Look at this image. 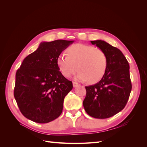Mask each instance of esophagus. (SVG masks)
I'll return each mask as SVG.
<instances>
[{
  "label": "esophagus",
  "instance_id": "34e87169",
  "mask_svg": "<svg viewBox=\"0 0 147 147\" xmlns=\"http://www.w3.org/2000/svg\"><path fill=\"white\" fill-rule=\"evenodd\" d=\"M78 85H79V84L78 83H77V82H73V86L74 88L77 87Z\"/></svg>",
  "mask_w": 147,
  "mask_h": 147
}]
</instances>
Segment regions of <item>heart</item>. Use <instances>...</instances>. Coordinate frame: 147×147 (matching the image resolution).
<instances>
[{
	"label": "heart",
	"instance_id": "1",
	"mask_svg": "<svg viewBox=\"0 0 147 147\" xmlns=\"http://www.w3.org/2000/svg\"><path fill=\"white\" fill-rule=\"evenodd\" d=\"M67 55L61 54L56 63L64 77H69L78 69L77 80L88 81L91 83L99 82L104 77L107 67V57L105 53L98 48L83 43H76L67 50Z\"/></svg>",
	"mask_w": 147,
	"mask_h": 147
}]
</instances>
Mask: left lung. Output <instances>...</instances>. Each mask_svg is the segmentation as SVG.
<instances>
[{
    "instance_id": "1",
    "label": "left lung",
    "mask_w": 147,
    "mask_h": 147,
    "mask_svg": "<svg viewBox=\"0 0 147 147\" xmlns=\"http://www.w3.org/2000/svg\"><path fill=\"white\" fill-rule=\"evenodd\" d=\"M103 50L107 57V67L100 80L85 86L86 95L83 107L90 116L108 118L126 106L132 89L129 65L119 49L102 40L91 41Z\"/></svg>"
}]
</instances>
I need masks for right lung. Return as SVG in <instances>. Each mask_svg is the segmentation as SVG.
<instances>
[{"label": "right lung", "mask_w": 147, "mask_h": 147, "mask_svg": "<svg viewBox=\"0 0 147 147\" xmlns=\"http://www.w3.org/2000/svg\"><path fill=\"white\" fill-rule=\"evenodd\" d=\"M74 42H41L23 60L16 74L14 96L26 118L47 123L60 116L65 97L72 90L73 84L61 74L56 59Z\"/></svg>", "instance_id": "right-lung-1"}]
</instances>
